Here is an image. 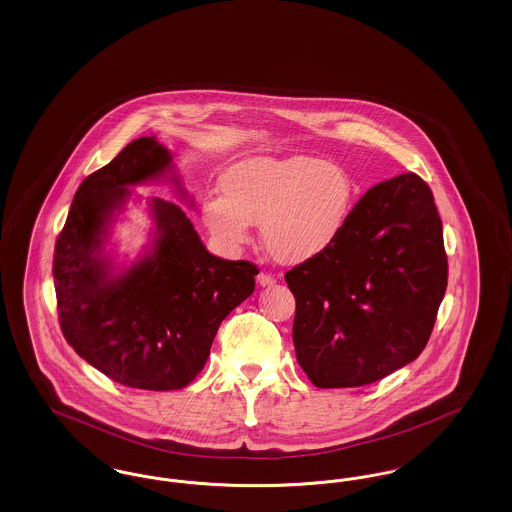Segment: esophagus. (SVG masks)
<instances>
[{"mask_svg":"<svg viewBox=\"0 0 512 512\" xmlns=\"http://www.w3.org/2000/svg\"><path fill=\"white\" fill-rule=\"evenodd\" d=\"M274 282H276V280H274L270 274H265V272H261V274L257 276V284H259L261 288H270Z\"/></svg>","mask_w":512,"mask_h":512,"instance_id":"1","label":"esophagus"}]
</instances>
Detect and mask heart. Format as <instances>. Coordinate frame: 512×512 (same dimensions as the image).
I'll use <instances>...</instances> for the list:
<instances>
[{
  "label": "heart",
  "instance_id": "heart-1",
  "mask_svg": "<svg viewBox=\"0 0 512 512\" xmlns=\"http://www.w3.org/2000/svg\"><path fill=\"white\" fill-rule=\"evenodd\" d=\"M219 190L201 203L215 242L238 251L259 222L268 255L282 265L309 263L336 244L355 197L347 172L309 155L249 157L220 174Z\"/></svg>",
  "mask_w": 512,
  "mask_h": 512
}]
</instances>
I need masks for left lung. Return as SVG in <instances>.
Listing matches in <instances>:
<instances>
[{
    "instance_id": "obj_1",
    "label": "left lung",
    "mask_w": 512,
    "mask_h": 512,
    "mask_svg": "<svg viewBox=\"0 0 512 512\" xmlns=\"http://www.w3.org/2000/svg\"><path fill=\"white\" fill-rule=\"evenodd\" d=\"M297 363L317 388H359L422 353L447 288L434 195L413 172L370 188L338 242L286 272Z\"/></svg>"
}]
</instances>
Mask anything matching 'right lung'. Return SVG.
Instances as JSON below:
<instances>
[{
  "instance_id": "right-lung-1",
  "label": "right lung",
  "mask_w": 512,
  "mask_h": 512,
  "mask_svg": "<svg viewBox=\"0 0 512 512\" xmlns=\"http://www.w3.org/2000/svg\"><path fill=\"white\" fill-rule=\"evenodd\" d=\"M169 182L188 199L172 153L144 136L84 178L57 238L53 278L65 340L99 372L128 388L188 386L207 363L220 322L255 290L259 270L211 255L186 213L147 201L151 242L130 265L107 251L130 188Z\"/></svg>"
}]
</instances>
